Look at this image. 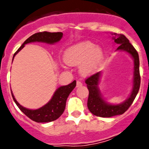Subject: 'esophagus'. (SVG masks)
Here are the masks:
<instances>
[{
  "mask_svg": "<svg viewBox=\"0 0 149 149\" xmlns=\"http://www.w3.org/2000/svg\"><path fill=\"white\" fill-rule=\"evenodd\" d=\"M82 86V83L81 82V81H77V87H79V86Z\"/></svg>",
  "mask_w": 149,
  "mask_h": 149,
  "instance_id": "1",
  "label": "esophagus"
}]
</instances>
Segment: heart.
Wrapping results in <instances>:
<instances>
[{
	"mask_svg": "<svg viewBox=\"0 0 149 149\" xmlns=\"http://www.w3.org/2000/svg\"><path fill=\"white\" fill-rule=\"evenodd\" d=\"M103 52L90 42H84L74 45L65 52V59L69 65H81V73L92 74L98 70L103 60Z\"/></svg>",
	"mask_w": 149,
	"mask_h": 149,
	"instance_id": "heart-1",
	"label": "heart"
}]
</instances>
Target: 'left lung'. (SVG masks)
<instances>
[{
  "label": "left lung",
  "instance_id": "obj_1",
  "mask_svg": "<svg viewBox=\"0 0 149 149\" xmlns=\"http://www.w3.org/2000/svg\"><path fill=\"white\" fill-rule=\"evenodd\" d=\"M114 42L119 46L117 50H123L128 52L134 60V88L131 94L125 102L120 104L113 105L107 104L102 98L100 94L98 85L99 82L101 72L95 73L88 77L85 80L88 89L89 97L87 101V107L89 111L96 116L112 117L114 116L122 115L131 107L140 86V74H139V54L134 46L129 42V40L123 34H116L113 37Z\"/></svg>",
  "mask_w": 149,
  "mask_h": 149
}]
</instances>
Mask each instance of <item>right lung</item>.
<instances>
[{"instance_id": "1", "label": "right lung", "mask_w": 149, "mask_h": 149, "mask_svg": "<svg viewBox=\"0 0 149 149\" xmlns=\"http://www.w3.org/2000/svg\"><path fill=\"white\" fill-rule=\"evenodd\" d=\"M63 33L61 32L50 33L45 31V32L36 33L30 36L27 40H25V42L22 45L20 48H18V51L14 54L13 58L18 51H21L24 47L25 44L34 42H45L48 43V44H54V43L59 42L63 37ZM75 86V81H74L73 82L67 86H60V88L56 89L52 98L48 104H46L45 106L42 107L41 108L33 110H29V109L25 108L19 104L18 101L15 100L13 93H12V96H13L15 103L18 107V108L20 109L31 120L36 122H49L57 119L63 113L65 108L67 98Z\"/></svg>"}]
</instances>
